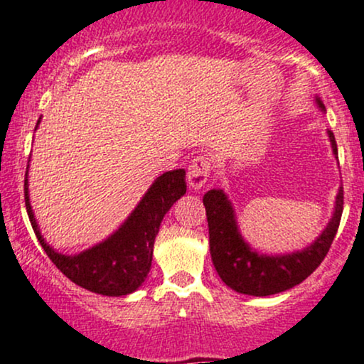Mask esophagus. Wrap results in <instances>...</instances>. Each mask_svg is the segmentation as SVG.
Returning <instances> with one entry per match:
<instances>
[{
  "instance_id": "1",
  "label": "esophagus",
  "mask_w": 364,
  "mask_h": 364,
  "mask_svg": "<svg viewBox=\"0 0 364 364\" xmlns=\"http://www.w3.org/2000/svg\"><path fill=\"white\" fill-rule=\"evenodd\" d=\"M210 170L211 161L206 154L196 156L194 160L191 161L189 170H187V183H189L191 189L201 191L203 186L208 181V177H210Z\"/></svg>"
}]
</instances>
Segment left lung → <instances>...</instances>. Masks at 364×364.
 I'll return each instance as SVG.
<instances>
[{"instance_id":"obj_1","label":"left lung","mask_w":364,"mask_h":364,"mask_svg":"<svg viewBox=\"0 0 364 364\" xmlns=\"http://www.w3.org/2000/svg\"><path fill=\"white\" fill-rule=\"evenodd\" d=\"M318 105L323 108L321 101ZM333 153L337 154V142L332 130H328ZM206 208L208 228H210V252L213 264L222 279L235 292L247 296H272L292 289L308 279L320 267L333 242L344 210V189L341 187L336 201V213L323 234L309 247L301 252L285 256H267L252 251L237 230L234 210L222 191H208L203 198Z\"/></svg>"}]
</instances>
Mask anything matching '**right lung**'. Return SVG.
Returning a JSON list of instances; mask_svg holds the SVG:
<instances>
[{
	"instance_id": "add662e5",
	"label": "right lung",
	"mask_w": 364,
	"mask_h": 364,
	"mask_svg": "<svg viewBox=\"0 0 364 364\" xmlns=\"http://www.w3.org/2000/svg\"><path fill=\"white\" fill-rule=\"evenodd\" d=\"M39 124V122H38ZM186 171H166L154 181L134 213L109 239L77 256H65L44 242L36 225L27 196V173L23 182L26 208L36 237L46 251L48 258L56 264L73 284L103 296H127L146 280L153 261L154 237L166 211L181 196L186 194Z\"/></svg>"
}]
</instances>
